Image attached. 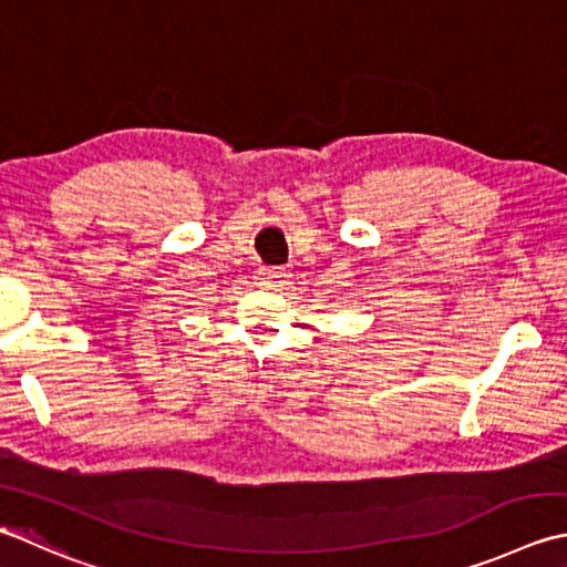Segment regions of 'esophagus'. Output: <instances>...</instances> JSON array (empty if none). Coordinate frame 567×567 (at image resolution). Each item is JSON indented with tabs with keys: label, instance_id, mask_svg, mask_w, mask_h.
Instances as JSON below:
<instances>
[{
	"label": "esophagus",
	"instance_id": "34e87169",
	"mask_svg": "<svg viewBox=\"0 0 567 567\" xmlns=\"http://www.w3.org/2000/svg\"><path fill=\"white\" fill-rule=\"evenodd\" d=\"M277 277H285V272H282V270H277V268H260V270H258V280H260V285L277 282Z\"/></svg>",
	"mask_w": 567,
	"mask_h": 567
}]
</instances>
